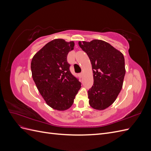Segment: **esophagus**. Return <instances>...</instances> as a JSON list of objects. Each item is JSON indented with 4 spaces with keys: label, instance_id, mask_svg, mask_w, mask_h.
<instances>
[{
    "label": "esophagus",
    "instance_id": "34e87169",
    "mask_svg": "<svg viewBox=\"0 0 151 151\" xmlns=\"http://www.w3.org/2000/svg\"><path fill=\"white\" fill-rule=\"evenodd\" d=\"M83 73H80V74H79V76L80 77H83Z\"/></svg>",
    "mask_w": 151,
    "mask_h": 151
}]
</instances>
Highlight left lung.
Returning a JSON list of instances; mask_svg holds the SVG:
<instances>
[{"mask_svg":"<svg viewBox=\"0 0 151 151\" xmlns=\"http://www.w3.org/2000/svg\"><path fill=\"white\" fill-rule=\"evenodd\" d=\"M79 45L88 55L93 72L94 83L88 91L89 103L94 109L103 110L114 103L122 88L124 57L103 40L79 42Z\"/></svg>","mask_w":151,"mask_h":151,"instance_id":"obj_1","label":"left lung"}]
</instances>
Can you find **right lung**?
<instances>
[{"mask_svg":"<svg viewBox=\"0 0 151 151\" xmlns=\"http://www.w3.org/2000/svg\"><path fill=\"white\" fill-rule=\"evenodd\" d=\"M74 47V42L55 39L39 50L31 63L32 77L40 93L48 106L59 111L72 106L81 87L67 60Z\"/></svg>","mask_w":151,"mask_h":151,"instance_id":"1","label":"right lung"}]
</instances>
